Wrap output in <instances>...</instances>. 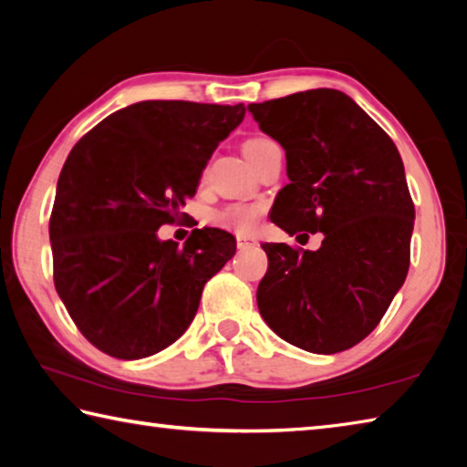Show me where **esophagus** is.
Instances as JSON below:
<instances>
[{"mask_svg": "<svg viewBox=\"0 0 467 467\" xmlns=\"http://www.w3.org/2000/svg\"><path fill=\"white\" fill-rule=\"evenodd\" d=\"M236 244H239L241 249H244V247H249V244H253V239H249V236H236Z\"/></svg>", "mask_w": 467, "mask_h": 467, "instance_id": "obj_1", "label": "esophagus"}]
</instances>
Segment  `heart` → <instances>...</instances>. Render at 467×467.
<instances>
[{"label":"heart","mask_w":467,"mask_h":467,"mask_svg":"<svg viewBox=\"0 0 467 467\" xmlns=\"http://www.w3.org/2000/svg\"><path fill=\"white\" fill-rule=\"evenodd\" d=\"M267 144H272V140L251 138L243 144V152H244V156H247V161L251 162L253 156H255L259 150ZM262 214H264L262 203L236 202V203H228V205H224V208H220L216 212H212L208 220H210V224L226 228V231L247 234L251 231H255V226L259 224V218H262Z\"/></svg>","instance_id":"b5f03b06"}]
</instances>
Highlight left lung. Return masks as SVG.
Instances as JSON below:
<instances>
[{
  "label": "left lung",
  "instance_id": "obj_1",
  "mask_svg": "<svg viewBox=\"0 0 467 467\" xmlns=\"http://www.w3.org/2000/svg\"><path fill=\"white\" fill-rule=\"evenodd\" d=\"M249 110L286 150L290 183L275 197L272 223L290 236L323 233L317 251L262 244L270 264L257 286L259 313L306 352L348 350L379 326L408 275L414 202L404 162L339 90L296 92Z\"/></svg>",
  "mask_w": 467,
  "mask_h": 467
}]
</instances>
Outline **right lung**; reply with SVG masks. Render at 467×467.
<instances>
[{"label": "right lung", "mask_w": 467, "mask_h": 467, "mask_svg": "<svg viewBox=\"0 0 467 467\" xmlns=\"http://www.w3.org/2000/svg\"><path fill=\"white\" fill-rule=\"evenodd\" d=\"M243 117V105L144 100L72 148L49 220L53 282L100 352L138 360L169 348L193 321L205 282L234 255L223 228H195L183 247L156 231L185 216L210 156Z\"/></svg>", "instance_id": "right-lung-1"}]
</instances>
